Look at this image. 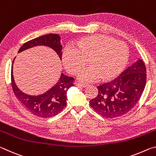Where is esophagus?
I'll return each mask as SVG.
<instances>
[{
    "label": "esophagus",
    "instance_id": "34e87169",
    "mask_svg": "<svg viewBox=\"0 0 156 156\" xmlns=\"http://www.w3.org/2000/svg\"><path fill=\"white\" fill-rule=\"evenodd\" d=\"M89 84H85V83H80V82H78L77 83H76V86L78 87H88Z\"/></svg>",
    "mask_w": 156,
    "mask_h": 156
}]
</instances>
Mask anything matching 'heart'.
Returning a JSON list of instances; mask_svg holds the SVG:
<instances>
[{"instance_id":"obj_1","label":"heart","mask_w":156,"mask_h":156,"mask_svg":"<svg viewBox=\"0 0 156 156\" xmlns=\"http://www.w3.org/2000/svg\"><path fill=\"white\" fill-rule=\"evenodd\" d=\"M129 56L125 43L102 34L84 37L77 42L76 47L67 45L62 52L65 67L72 74L80 72L88 59L90 66L81 71L78 76L85 83L118 76L125 68Z\"/></svg>"}]
</instances>
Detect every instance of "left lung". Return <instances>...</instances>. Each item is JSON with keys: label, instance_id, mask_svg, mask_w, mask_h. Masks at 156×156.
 <instances>
[{"label": "left lung", "instance_id": "8db88e82", "mask_svg": "<svg viewBox=\"0 0 156 156\" xmlns=\"http://www.w3.org/2000/svg\"><path fill=\"white\" fill-rule=\"evenodd\" d=\"M146 80V67L138 59L118 78L98 87V94L90 100V105L98 113L107 118L125 115L140 98Z\"/></svg>", "mask_w": 156, "mask_h": 156}]
</instances>
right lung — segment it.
I'll use <instances>...</instances> for the list:
<instances>
[{
    "label": "right lung",
    "instance_id": "obj_1",
    "mask_svg": "<svg viewBox=\"0 0 156 156\" xmlns=\"http://www.w3.org/2000/svg\"><path fill=\"white\" fill-rule=\"evenodd\" d=\"M49 47L62 59V46L60 44V37L58 34H49L34 38L23 44L18 53L36 46ZM15 59V58H14ZM13 60L12 65L11 80L13 91L22 105L32 114L41 118H50L62 112L67 105V90L73 84L74 78L61 73L59 80L52 87L43 94L31 96L20 91L15 83L13 75Z\"/></svg>",
    "mask_w": 156,
    "mask_h": 156
}]
</instances>
